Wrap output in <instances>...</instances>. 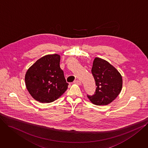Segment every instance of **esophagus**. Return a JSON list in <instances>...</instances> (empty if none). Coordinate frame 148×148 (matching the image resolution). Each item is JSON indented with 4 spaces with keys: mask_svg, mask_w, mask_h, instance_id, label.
<instances>
[{
    "mask_svg": "<svg viewBox=\"0 0 148 148\" xmlns=\"http://www.w3.org/2000/svg\"><path fill=\"white\" fill-rule=\"evenodd\" d=\"M73 83L75 84L79 85H81V84H82V82H80L79 80H75V81L73 82Z\"/></svg>",
    "mask_w": 148,
    "mask_h": 148,
    "instance_id": "esophagus-1",
    "label": "esophagus"
}]
</instances>
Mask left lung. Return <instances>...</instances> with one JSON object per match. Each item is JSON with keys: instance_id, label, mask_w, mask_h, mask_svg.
Masks as SVG:
<instances>
[{"instance_id": "8db88e82", "label": "left lung", "mask_w": 148, "mask_h": 148, "mask_svg": "<svg viewBox=\"0 0 148 148\" xmlns=\"http://www.w3.org/2000/svg\"><path fill=\"white\" fill-rule=\"evenodd\" d=\"M96 91L92 96L87 95L90 101L96 105H107L120 93L122 78L120 73L108 62L96 58L92 68Z\"/></svg>"}]
</instances>
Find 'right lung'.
<instances>
[{
    "instance_id": "obj_1",
    "label": "right lung",
    "mask_w": 148,
    "mask_h": 148,
    "mask_svg": "<svg viewBox=\"0 0 148 148\" xmlns=\"http://www.w3.org/2000/svg\"><path fill=\"white\" fill-rule=\"evenodd\" d=\"M60 56L46 55L27 70L26 86L31 96L41 103L55 101L67 90L63 72L60 68Z\"/></svg>"
}]
</instances>
